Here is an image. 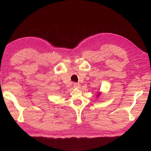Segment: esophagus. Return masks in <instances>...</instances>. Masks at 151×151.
Instances as JSON below:
<instances>
[{
	"instance_id": "1",
	"label": "esophagus",
	"mask_w": 151,
	"mask_h": 151,
	"mask_svg": "<svg viewBox=\"0 0 151 151\" xmlns=\"http://www.w3.org/2000/svg\"><path fill=\"white\" fill-rule=\"evenodd\" d=\"M74 87L75 88L79 89L81 88V85H80L79 83H74Z\"/></svg>"
}]
</instances>
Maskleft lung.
I'll return each instance as SVG.
<instances>
[{
	"instance_id": "obj_1",
	"label": "left lung",
	"mask_w": 151,
	"mask_h": 151,
	"mask_svg": "<svg viewBox=\"0 0 151 151\" xmlns=\"http://www.w3.org/2000/svg\"><path fill=\"white\" fill-rule=\"evenodd\" d=\"M100 95H101V93H98L97 94V95H96V98H99Z\"/></svg>"
}]
</instances>
